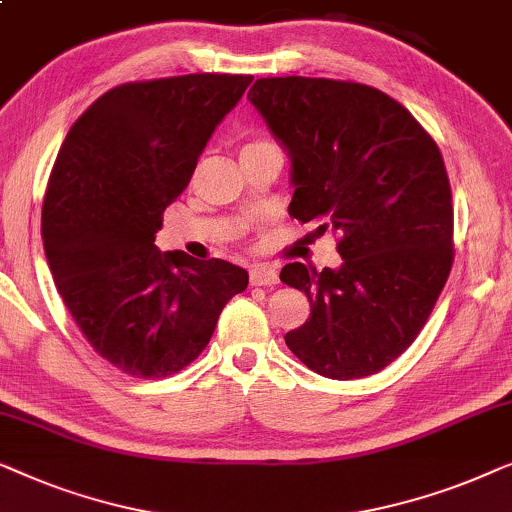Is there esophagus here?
<instances>
[{"instance_id": "34e87169", "label": "esophagus", "mask_w": 512, "mask_h": 512, "mask_svg": "<svg viewBox=\"0 0 512 512\" xmlns=\"http://www.w3.org/2000/svg\"><path fill=\"white\" fill-rule=\"evenodd\" d=\"M250 283L273 287V285H278V273H276V269H271V266H266V264H255V266H250Z\"/></svg>"}]
</instances>
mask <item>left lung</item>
Listing matches in <instances>:
<instances>
[{
  "label": "left lung",
  "instance_id": "obj_1",
  "mask_svg": "<svg viewBox=\"0 0 512 512\" xmlns=\"http://www.w3.org/2000/svg\"><path fill=\"white\" fill-rule=\"evenodd\" d=\"M250 104L290 157V211L338 229L341 264H287L280 280L311 301L285 334L331 380L383 371L427 322L452 266V194L441 150L385 92L329 78H259Z\"/></svg>",
  "mask_w": 512,
  "mask_h": 512
}]
</instances>
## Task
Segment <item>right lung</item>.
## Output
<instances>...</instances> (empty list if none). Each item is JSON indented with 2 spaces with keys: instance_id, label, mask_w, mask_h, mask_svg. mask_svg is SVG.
<instances>
[{
  "instance_id": "add662e5",
  "label": "right lung",
  "mask_w": 512,
  "mask_h": 512,
  "mask_svg": "<svg viewBox=\"0 0 512 512\" xmlns=\"http://www.w3.org/2000/svg\"><path fill=\"white\" fill-rule=\"evenodd\" d=\"M250 81L190 74L120 85L57 153L41 213L48 269L92 348L129 376L181 371L248 287L241 266L162 253L155 234Z\"/></svg>"
}]
</instances>
